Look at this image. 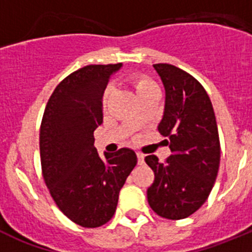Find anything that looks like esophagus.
I'll use <instances>...</instances> for the list:
<instances>
[{"label": "esophagus", "instance_id": "1", "mask_svg": "<svg viewBox=\"0 0 252 252\" xmlns=\"http://www.w3.org/2000/svg\"><path fill=\"white\" fill-rule=\"evenodd\" d=\"M137 155V162H139L140 165H142V164H144V159H145V155H144V154H141V153H137L136 154Z\"/></svg>", "mask_w": 252, "mask_h": 252}]
</instances>
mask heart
Here are the masks:
<instances>
[{"instance_id":"b5f03b06","label":"heart","mask_w":252,"mask_h":252,"mask_svg":"<svg viewBox=\"0 0 252 252\" xmlns=\"http://www.w3.org/2000/svg\"><path fill=\"white\" fill-rule=\"evenodd\" d=\"M127 81L130 82L131 86L133 87L135 92L137 93V95L145 94L146 92L151 90H155L157 88V84L154 83L153 79L148 77V75L142 74V73H132L127 77ZM111 90L110 88H106V91L103 92V95H102V106L106 107L107 101L110 98Z\"/></svg>"}]
</instances>
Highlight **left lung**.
<instances>
[{
	"mask_svg": "<svg viewBox=\"0 0 252 252\" xmlns=\"http://www.w3.org/2000/svg\"><path fill=\"white\" fill-rule=\"evenodd\" d=\"M165 87V110L159 132L170 141L171 155L145 161L154 171L148 202L168 220H183L201 208L217 178L221 145L212 102L193 75L166 63L154 64Z\"/></svg>",
	"mask_w": 252,
	"mask_h": 252,
	"instance_id": "1",
	"label": "left lung"
}]
</instances>
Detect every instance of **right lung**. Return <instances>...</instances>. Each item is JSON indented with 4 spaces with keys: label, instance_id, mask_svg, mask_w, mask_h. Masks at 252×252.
Masks as SVG:
<instances>
[{
    "label": "right lung",
    "instance_id": "add662e5",
    "mask_svg": "<svg viewBox=\"0 0 252 252\" xmlns=\"http://www.w3.org/2000/svg\"><path fill=\"white\" fill-rule=\"evenodd\" d=\"M117 64H91L70 73L51 93L40 126L43 178L58 208L94 228L110 221L119 193L135 168V151L122 148L99 158L93 131L102 124V95Z\"/></svg>",
    "mask_w": 252,
    "mask_h": 252
}]
</instances>
